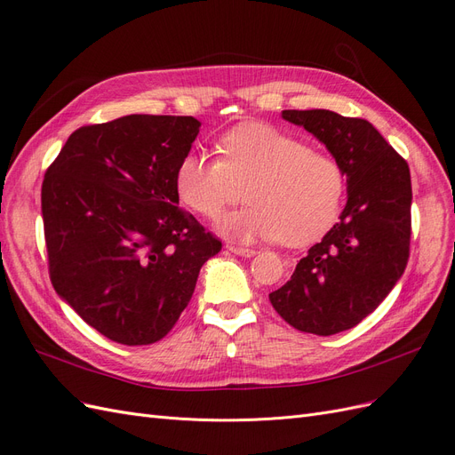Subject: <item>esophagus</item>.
<instances>
[{
	"label": "esophagus",
	"mask_w": 455,
	"mask_h": 455,
	"mask_svg": "<svg viewBox=\"0 0 455 455\" xmlns=\"http://www.w3.org/2000/svg\"><path fill=\"white\" fill-rule=\"evenodd\" d=\"M226 249H228L229 252H233V254L244 256V258H251V256L256 254L254 249H249V246H241V244H226Z\"/></svg>",
	"instance_id": "34e87169"
}]
</instances>
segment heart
Segmentation results:
<instances>
[{
  "instance_id": "1",
  "label": "heart",
  "mask_w": 455,
  "mask_h": 455,
  "mask_svg": "<svg viewBox=\"0 0 455 455\" xmlns=\"http://www.w3.org/2000/svg\"><path fill=\"white\" fill-rule=\"evenodd\" d=\"M220 157L189 149L178 161L174 188L180 201L216 218L244 196L249 204L218 220L233 239H281L309 244L334 226L346 196V174L323 149L269 123H243L216 144Z\"/></svg>"
}]
</instances>
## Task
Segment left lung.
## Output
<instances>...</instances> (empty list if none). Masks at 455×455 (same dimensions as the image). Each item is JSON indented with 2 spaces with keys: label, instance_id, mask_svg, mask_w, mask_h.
Returning a JSON list of instances; mask_svg holds the SVG:
<instances>
[{
  "label": "left lung",
  "instance_id": "left-lung-1",
  "mask_svg": "<svg viewBox=\"0 0 455 455\" xmlns=\"http://www.w3.org/2000/svg\"><path fill=\"white\" fill-rule=\"evenodd\" d=\"M283 119L311 132L339 163L347 204L269 301L299 332L332 336L359 324L403 277L411 235L410 169L366 119L330 109H284Z\"/></svg>",
  "mask_w": 455,
  "mask_h": 455
}]
</instances>
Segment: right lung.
<instances>
[{"label": "right lung", "instance_id": "obj_1", "mask_svg": "<svg viewBox=\"0 0 455 455\" xmlns=\"http://www.w3.org/2000/svg\"><path fill=\"white\" fill-rule=\"evenodd\" d=\"M191 116H125L70 134L41 186L49 275L89 326L149 346L188 307L222 251L178 209L174 171L197 139Z\"/></svg>", "mask_w": 455, "mask_h": 455}]
</instances>
